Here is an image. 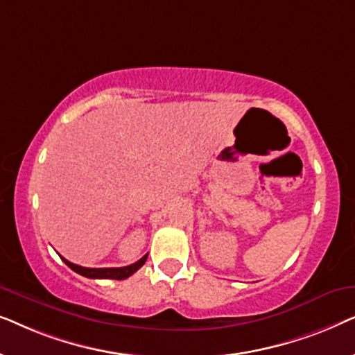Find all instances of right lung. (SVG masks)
Segmentation results:
<instances>
[{
  "label": "right lung",
  "mask_w": 355,
  "mask_h": 355,
  "mask_svg": "<svg viewBox=\"0 0 355 355\" xmlns=\"http://www.w3.org/2000/svg\"><path fill=\"white\" fill-rule=\"evenodd\" d=\"M147 255H144L142 259L135 261V263L129 265V266H121V268H85V266L71 263L69 260H66L64 257H61L62 261L69 266L71 270H74L76 273H79L85 278H92V279H125L129 278L130 275H134L140 266H142L145 261H147Z\"/></svg>",
  "instance_id": "right-lung-1"
}]
</instances>
